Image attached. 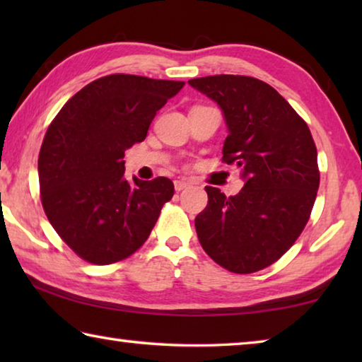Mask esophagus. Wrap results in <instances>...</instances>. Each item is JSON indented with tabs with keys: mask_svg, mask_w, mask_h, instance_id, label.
<instances>
[{
	"mask_svg": "<svg viewBox=\"0 0 362 362\" xmlns=\"http://www.w3.org/2000/svg\"><path fill=\"white\" fill-rule=\"evenodd\" d=\"M174 187H175L177 192H182V189H185V188L189 187V182H187V180H175L174 182Z\"/></svg>",
	"mask_w": 362,
	"mask_h": 362,
	"instance_id": "34e87169",
	"label": "esophagus"
}]
</instances>
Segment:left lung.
I'll use <instances>...</instances> for the list:
<instances>
[{
    "label": "left lung",
    "instance_id": "left-lung-1",
    "mask_svg": "<svg viewBox=\"0 0 362 362\" xmlns=\"http://www.w3.org/2000/svg\"><path fill=\"white\" fill-rule=\"evenodd\" d=\"M188 84L220 107L228 127L226 164L241 170L235 196L206 187L207 206L194 218L206 254L233 273H254L286 254L308 222L320 170L306 122L260 79L216 75Z\"/></svg>",
    "mask_w": 362,
    "mask_h": 362
}]
</instances>
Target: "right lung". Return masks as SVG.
I'll return each mask as SVG.
<instances>
[{"label": "right lung", "instance_id": "right-lung-1", "mask_svg": "<svg viewBox=\"0 0 362 362\" xmlns=\"http://www.w3.org/2000/svg\"><path fill=\"white\" fill-rule=\"evenodd\" d=\"M183 81L108 75L76 93L54 118L38 158L41 203L59 236L89 263L110 265L142 246L174 196L166 177H124V151Z\"/></svg>", "mask_w": 362, "mask_h": 362}]
</instances>
